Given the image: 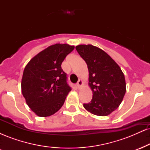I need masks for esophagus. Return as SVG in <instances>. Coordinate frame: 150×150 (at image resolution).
<instances>
[{"label":"esophagus","instance_id":"34e87169","mask_svg":"<svg viewBox=\"0 0 150 150\" xmlns=\"http://www.w3.org/2000/svg\"><path fill=\"white\" fill-rule=\"evenodd\" d=\"M82 85V80H79L77 82V87H78V88H80V87Z\"/></svg>","mask_w":150,"mask_h":150}]
</instances>
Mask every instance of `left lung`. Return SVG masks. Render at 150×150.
Instances as JSON below:
<instances>
[{
    "mask_svg": "<svg viewBox=\"0 0 150 150\" xmlns=\"http://www.w3.org/2000/svg\"><path fill=\"white\" fill-rule=\"evenodd\" d=\"M87 65L89 85L92 99L84 107L97 116H105L116 109L126 91L125 77L121 69L111 56L99 48L88 44L75 47Z\"/></svg>",
    "mask_w": 150,
    "mask_h": 150,
    "instance_id": "left-lung-1",
    "label": "left lung"
}]
</instances>
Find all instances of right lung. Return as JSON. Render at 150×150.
Instances as JSON below:
<instances>
[{"label":"right lung","instance_id":"add662e5","mask_svg":"<svg viewBox=\"0 0 150 150\" xmlns=\"http://www.w3.org/2000/svg\"><path fill=\"white\" fill-rule=\"evenodd\" d=\"M75 46L56 44L39 53L26 65L22 92L32 111L40 117L54 114L62 107L71 90L62 62Z\"/></svg>","mask_w":150,"mask_h":150}]
</instances>
